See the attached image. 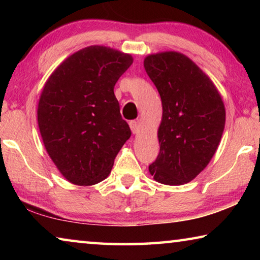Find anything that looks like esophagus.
<instances>
[{
	"instance_id": "34e87169",
	"label": "esophagus",
	"mask_w": 260,
	"mask_h": 260,
	"mask_svg": "<svg viewBox=\"0 0 260 260\" xmlns=\"http://www.w3.org/2000/svg\"><path fill=\"white\" fill-rule=\"evenodd\" d=\"M129 127H131V129H132V133H133V134H138L139 132H140L139 124H138V121H136V120L129 121Z\"/></svg>"
}]
</instances>
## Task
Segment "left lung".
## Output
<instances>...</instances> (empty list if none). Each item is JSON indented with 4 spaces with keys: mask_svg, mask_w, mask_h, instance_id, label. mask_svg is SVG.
Instances as JSON below:
<instances>
[{
    "mask_svg": "<svg viewBox=\"0 0 260 260\" xmlns=\"http://www.w3.org/2000/svg\"><path fill=\"white\" fill-rule=\"evenodd\" d=\"M143 64L162 107L159 153L149 172L157 182L181 186L195 179L217 151L225 105L212 80L181 52L149 55Z\"/></svg>",
    "mask_w": 260,
    "mask_h": 260,
    "instance_id": "1",
    "label": "left lung"
}]
</instances>
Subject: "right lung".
<instances>
[{
  "label": "right lung",
  "instance_id": "right-lung-1",
  "mask_svg": "<svg viewBox=\"0 0 260 260\" xmlns=\"http://www.w3.org/2000/svg\"><path fill=\"white\" fill-rule=\"evenodd\" d=\"M133 57L90 46L61 61L48 78L38 104V124L48 155L63 177L93 186L111 172L131 138L113 93Z\"/></svg>",
  "mask_w": 260,
  "mask_h": 260
}]
</instances>
